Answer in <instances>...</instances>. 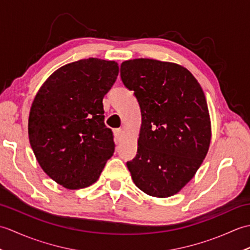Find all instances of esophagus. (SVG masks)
<instances>
[{
	"label": "esophagus",
	"instance_id": "1",
	"mask_svg": "<svg viewBox=\"0 0 250 250\" xmlns=\"http://www.w3.org/2000/svg\"><path fill=\"white\" fill-rule=\"evenodd\" d=\"M122 136H124V130L122 129H116L115 130V137L117 141H120L122 139Z\"/></svg>",
	"mask_w": 250,
	"mask_h": 250
}]
</instances>
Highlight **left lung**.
Here are the masks:
<instances>
[{"label": "left lung", "mask_w": 250, "mask_h": 250, "mask_svg": "<svg viewBox=\"0 0 250 250\" xmlns=\"http://www.w3.org/2000/svg\"><path fill=\"white\" fill-rule=\"evenodd\" d=\"M120 75L134 91L142 115L137 155L126 167L143 192L168 198L193 178L209 149L205 94L192 74L177 63L128 60L121 63Z\"/></svg>", "instance_id": "8db88e82"}]
</instances>
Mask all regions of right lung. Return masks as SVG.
Returning a JSON list of instances; mask_svg holds the SVG:
<instances>
[{"instance_id":"right-lung-1","label":"right lung","mask_w":250,"mask_h":250,"mask_svg":"<svg viewBox=\"0 0 250 250\" xmlns=\"http://www.w3.org/2000/svg\"><path fill=\"white\" fill-rule=\"evenodd\" d=\"M118 73L115 61L83 59L58 68L35 95L28 122L30 145L43 171L62 187L91 186L113 156L103 98Z\"/></svg>"}]
</instances>
